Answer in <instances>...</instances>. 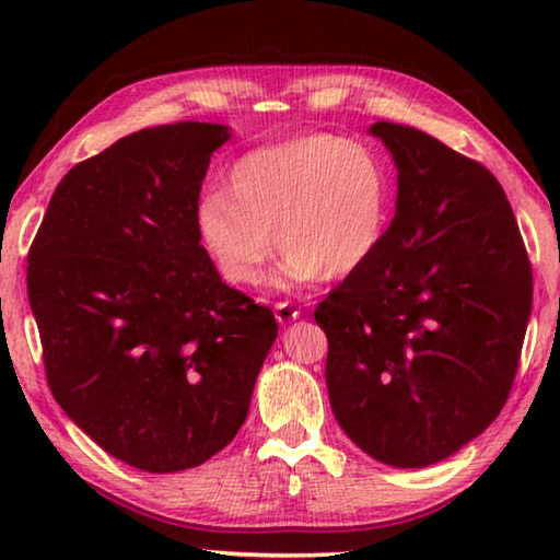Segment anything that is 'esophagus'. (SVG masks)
<instances>
[{
	"instance_id": "1",
	"label": "esophagus",
	"mask_w": 560,
	"mask_h": 560,
	"mask_svg": "<svg viewBox=\"0 0 560 560\" xmlns=\"http://www.w3.org/2000/svg\"><path fill=\"white\" fill-rule=\"evenodd\" d=\"M273 314H277L279 324L287 326V324H291V320H296L301 316V308L291 306V303H277V306H273Z\"/></svg>"
}]
</instances>
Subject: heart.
Wrapping results in <instances>:
<instances>
[{
  "label": "heart",
  "mask_w": 560,
  "mask_h": 560,
  "mask_svg": "<svg viewBox=\"0 0 560 560\" xmlns=\"http://www.w3.org/2000/svg\"><path fill=\"white\" fill-rule=\"evenodd\" d=\"M232 195L210 192L197 222L222 277L257 287L273 254L287 252L291 281L340 279L375 257L390 226V173L371 148L334 132H306L246 153Z\"/></svg>",
  "instance_id": "1"
}]
</instances>
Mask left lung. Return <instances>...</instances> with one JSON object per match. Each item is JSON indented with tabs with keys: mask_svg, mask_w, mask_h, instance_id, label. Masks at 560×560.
Instances as JSON below:
<instances>
[{
	"mask_svg": "<svg viewBox=\"0 0 560 560\" xmlns=\"http://www.w3.org/2000/svg\"><path fill=\"white\" fill-rule=\"evenodd\" d=\"M397 165V210L375 257L318 303L340 428L390 467H428L506 405L534 277L489 170L428 132L371 128Z\"/></svg>",
	"mask_w": 560,
	"mask_h": 560,
	"instance_id": "8db88e82",
	"label": "left lung"
}]
</instances>
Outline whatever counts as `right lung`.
<instances>
[{
    "mask_svg": "<svg viewBox=\"0 0 560 560\" xmlns=\"http://www.w3.org/2000/svg\"><path fill=\"white\" fill-rule=\"evenodd\" d=\"M230 130L175 122L73 165L30 249L26 291L61 410L130 467H200L240 432L279 334L200 244L202 179Z\"/></svg>",
    "mask_w": 560,
    "mask_h": 560,
    "instance_id": "1",
    "label": "right lung"
}]
</instances>
